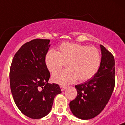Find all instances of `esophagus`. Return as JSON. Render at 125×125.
<instances>
[{
  "mask_svg": "<svg viewBox=\"0 0 125 125\" xmlns=\"http://www.w3.org/2000/svg\"><path fill=\"white\" fill-rule=\"evenodd\" d=\"M60 88H61V91H64L66 88H67V87L65 86H62V85H61V86H60Z\"/></svg>",
  "mask_w": 125,
  "mask_h": 125,
  "instance_id": "34e87169",
  "label": "esophagus"
}]
</instances>
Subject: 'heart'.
<instances>
[{"instance_id": "heart-1", "label": "heart", "mask_w": 125, "mask_h": 125, "mask_svg": "<svg viewBox=\"0 0 125 125\" xmlns=\"http://www.w3.org/2000/svg\"><path fill=\"white\" fill-rule=\"evenodd\" d=\"M47 69L54 73L68 64L69 68L55 73L52 78L54 82L66 84L78 79L85 82L96 74L101 63V53L98 48L79 44L64 42L59 52L51 49L46 56Z\"/></svg>"}]
</instances>
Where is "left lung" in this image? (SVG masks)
I'll return each mask as SVG.
<instances>
[{
	"mask_svg": "<svg viewBox=\"0 0 125 125\" xmlns=\"http://www.w3.org/2000/svg\"><path fill=\"white\" fill-rule=\"evenodd\" d=\"M101 63L96 74L91 79L76 85L77 96L69 103L74 115L82 120L96 116L105 108L115 85L113 55L102 45Z\"/></svg>",
	"mask_w": 125,
	"mask_h": 125,
	"instance_id": "obj_1",
	"label": "left lung"
}]
</instances>
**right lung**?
Segmentation results:
<instances>
[{"instance_id": "obj_1", "label": "right lung", "mask_w": 125, "mask_h": 125, "mask_svg": "<svg viewBox=\"0 0 125 125\" xmlns=\"http://www.w3.org/2000/svg\"><path fill=\"white\" fill-rule=\"evenodd\" d=\"M49 39H35L22 46L14 55L10 69L11 92L23 114L32 119L46 116L54 98L61 93L57 84L48 83L50 73L46 64Z\"/></svg>"}]
</instances>
